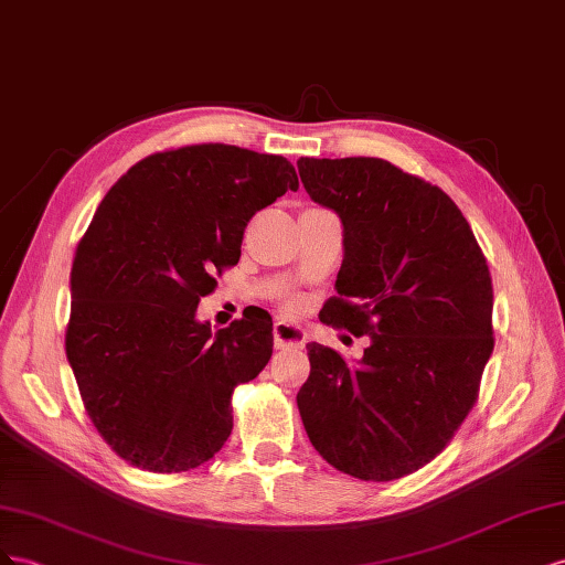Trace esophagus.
<instances>
[{
	"label": "esophagus",
	"instance_id": "obj_1",
	"mask_svg": "<svg viewBox=\"0 0 565 565\" xmlns=\"http://www.w3.org/2000/svg\"><path fill=\"white\" fill-rule=\"evenodd\" d=\"M308 343V333L300 327L286 324V321H277L274 324V348L277 350H300Z\"/></svg>",
	"mask_w": 565,
	"mask_h": 565
}]
</instances>
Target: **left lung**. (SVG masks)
Segmentation results:
<instances>
[{"instance_id": "1", "label": "left lung", "mask_w": 565, "mask_h": 565, "mask_svg": "<svg viewBox=\"0 0 565 565\" xmlns=\"http://www.w3.org/2000/svg\"><path fill=\"white\" fill-rule=\"evenodd\" d=\"M298 172L343 222L338 296L321 321L372 338L358 362L308 345L305 430L338 471L405 478L443 452L476 405L494 348L486 255L443 189L388 160L300 158Z\"/></svg>"}]
</instances>
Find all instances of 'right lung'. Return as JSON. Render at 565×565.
<instances>
[{"label":"right lung","mask_w":565,"mask_h":565,"mask_svg":"<svg viewBox=\"0 0 565 565\" xmlns=\"http://www.w3.org/2000/svg\"><path fill=\"white\" fill-rule=\"evenodd\" d=\"M298 191L284 156L193 143L139 160L110 186L71 269L66 354L94 428L137 469L182 473L232 433V393L271 358V317L196 319L246 224Z\"/></svg>","instance_id":"right-lung-1"}]
</instances>
